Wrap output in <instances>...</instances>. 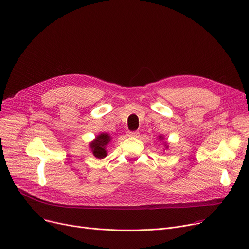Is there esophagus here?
Instances as JSON below:
<instances>
[{
  "mask_svg": "<svg viewBox=\"0 0 249 249\" xmlns=\"http://www.w3.org/2000/svg\"><path fill=\"white\" fill-rule=\"evenodd\" d=\"M140 135L139 131H128L127 132V136L131 137V138H138Z\"/></svg>",
  "mask_w": 249,
  "mask_h": 249,
  "instance_id": "1",
  "label": "esophagus"
}]
</instances>
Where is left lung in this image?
<instances>
[{"label": "left lung", "mask_w": 249, "mask_h": 249, "mask_svg": "<svg viewBox=\"0 0 249 249\" xmlns=\"http://www.w3.org/2000/svg\"><path fill=\"white\" fill-rule=\"evenodd\" d=\"M159 139H160V141H161V140H162V139H163V138H162V137H161V136H160V137H159ZM165 147H166V148H167V144H165Z\"/></svg>", "instance_id": "1"}]
</instances>
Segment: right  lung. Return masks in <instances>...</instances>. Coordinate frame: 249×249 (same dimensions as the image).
Segmentation results:
<instances>
[{
    "instance_id": "right-lung-1",
    "label": "right lung",
    "mask_w": 249,
    "mask_h": 249,
    "mask_svg": "<svg viewBox=\"0 0 249 249\" xmlns=\"http://www.w3.org/2000/svg\"><path fill=\"white\" fill-rule=\"evenodd\" d=\"M110 142V137L107 133H101L89 144L92 155L97 159H104L107 157V145Z\"/></svg>"
}]
</instances>
